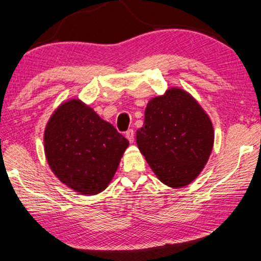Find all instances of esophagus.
Wrapping results in <instances>:
<instances>
[{"mask_svg":"<svg viewBox=\"0 0 261 261\" xmlns=\"http://www.w3.org/2000/svg\"><path fill=\"white\" fill-rule=\"evenodd\" d=\"M126 138H127V140L128 141H129L130 143L134 141V130L133 129H128L127 132H126Z\"/></svg>","mask_w":261,"mask_h":261,"instance_id":"obj_1","label":"esophagus"}]
</instances>
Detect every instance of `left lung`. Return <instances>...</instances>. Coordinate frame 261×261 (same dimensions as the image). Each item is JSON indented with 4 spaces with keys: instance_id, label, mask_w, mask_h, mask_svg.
<instances>
[{
    "instance_id": "left-lung-1",
    "label": "left lung",
    "mask_w": 261,
    "mask_h": 261,
    "mask_svg": "<svg viewBox=\"0 0 261 261\" xmlns=\"http://www.w3.org/2000/svg\"><path fill=\"white\" fill-rule=\"evenodd\" d=\"M214 142L210 116L191 94L169 88L147 103L137 143L158 179L169 187H184L208 161Z\"/></svg>"
}]
</instances>
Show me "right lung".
Listing matches in <instances>:
<instances>
[{
  "label": "right lung",
  "instance_id": "right-lung-1",
  "mask_svg": "<svg viewBox=\"0 0 261 261\" xmlns=\"http://www.w3.org/2000/svg\"><path fill=\"white\" fill-rule=\"evenodd\" d=\"M43 141L53 173L85 195L107 188L129 145L113 124L79 99L66 101L53 113Z\"/></svg>",
  "mask_w": 261,
  "mask_h": 261
}]
</instances>
